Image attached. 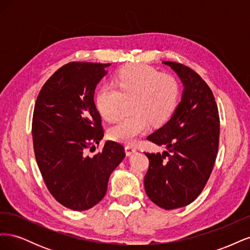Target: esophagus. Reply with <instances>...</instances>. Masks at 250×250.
Segmentation results:
<instances>
[{"label": "esophagus", "instance_id": "obj_1", "mask_svg": "<svg viewBox=\"0 0 250 250\" xmlns=\"http://www.w3.org/2000/svg\"><path fill=\"white\" fill-rule=\"evenodd\" d=\"M125 152H126V155H127V156H130L131 154L137 152V148L131 146V145H127V146L125 147Z\"/></svg>", "mask_w": 250, "mask_h": 250}]
</instances>
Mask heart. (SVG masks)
Instances as JSON below:
<instances>
[{
  "label": "heart",
  "instance_id": "1",
  "mask_svg": "<svg viewBox=\"0 0 250 250\" xmlns=\"http://www.w3.org/2000/svg\"><path fill=\"white\" fill-rule=\"evenodd\" d=\"M98 89L95 97L97 110L106 121L115 120L121 111L123 98H133L130 116L120 118L108 130L116 142L131 144L150 125H162L171 118L179 97V85L170 75L160 74L145 64H133L121 70L113 80Z\"/></svg>",
  "mask_w": 250,
  "mask_h": 250
}]
</instances>
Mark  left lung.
<instances>
[{"label":"left lung","instance_id":"8db88e82","mask_svg":"<svg viewBox=\"0 0 250 250\" xmlns=\"http://www.w3.org/2000/svg\"><path fill=\"white\" fill-rule=\"evenodd\" d=\"M183 82L181 100L171 119L147 140L163 153H145L149 169L144 178L150 200L165 209L193 202L206 187L219 146L220 120L215 97L199 75L181 63L164 62Z\"/></svg>","mask_w":250,"mask_h":250}]
</instances>
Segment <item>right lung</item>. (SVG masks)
<instances>
[{
  "label": "right lung",
  "mask_w": 250,
  "mask_h": 250,
  "mask_svg": "<svg viewBox=\"0 0 250 250\" xmlns=\"http://www.w3.org/2000/svg\"><path fill=\"white\" fill-rule=\"evenodd\" d=\"M109 65L67 63L48 79L36 99V162L53 197L73 210L88 209L103 199L111 172L125 157L124 147L112 141L105 142L101 152L87 155L104 135L94 95Z\"/></svg>",
  "instance_id": "right-lung-1"
}]
</instances>
